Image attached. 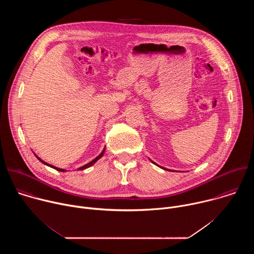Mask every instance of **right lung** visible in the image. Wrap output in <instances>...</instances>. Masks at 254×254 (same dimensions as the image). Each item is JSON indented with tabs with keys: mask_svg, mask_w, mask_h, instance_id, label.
<instances>
[{
	"mask_svg": "<svg viewBox=\"0 0 254 254\" xmlns=\"http://www.w3.org/2000/svg\"><path fill=\"white\" fill-rule=\"evenodd\" d=\"M104 151H105V149H104V150H103V151H102V152H101V154H100V155H99V156H97V157H96V158H95V159H94V160H93V161H91V162H90V163H88V164H86V165H85V166H83V167H81V168H79V170H84V169H86V168H88V167H90V166H92V165H93V164H94V163H95V162H96V161H97V160H99V159H100V158H101V157H102V156H103V153H104ZM36 157H37V156H36ZM37 158H38V157H37ZM38 160H39V161H40V162H42V163H43V164H45V165H47V166H49V167H51V168H53V169H55V170H57V171H60V172H64V171H65V170H63V169H59V168H56V167H54V166H51V165H49V164H47V163H45V162H44V161H42V160H41V159H39V158H38Z\"/></svg>",
	"mask_w": 254,
	"mask_h": 254,
	"instance_id": "add662e5",
	"label": "right lung"
}]
</instances>
